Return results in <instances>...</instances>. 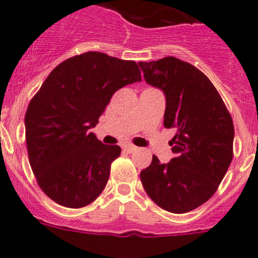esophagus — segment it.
I'll return each mask as SVG.
<instances>
[{"label": "esophagus", "instance_id": "1", "mask_svg": "<svg viewBox=\"0 0 258 258\" xmlns=\"http://www.w3.org/2000/svg\"><path fill=\"white\" fill-rule=\"evenodd\" d=\"M124 150H125V151H126V152H129V154H131V152L137 151V150H138V149H137L136 146H133V145H125V146H124Z\"/></svg>", "mask_w": 258, "mask_h": 258}]
</instances>
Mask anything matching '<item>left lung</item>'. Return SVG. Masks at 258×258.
<instances>
[{
  "mask_svg": "<svg viewBox=\"0 0 258 258\" xmlns=\"http://www.w3.org/2000/svg\"><path fill=\"white\" fill-rule=\"evenodd\" d=\"M138 64L146 83L165 95L164 126L177 131L170 142L174 157L161 164L154 155L141 181L160 208L186 213L216 192L229 169L231 116L208 77L187 61L165 56Z\"/></svg>",
  "mask_w": 258,
  "mask_h": 258,
  "instance_id": "1",
  "label": "left lung"
}]
</instances>
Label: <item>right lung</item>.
I'll return each instance as SVG.
<instances>
[{
  "instance_id": "add662e5",
  "label": "right lung",
  "mask_w": 258,
  "mask_h": 258,
  "mask_svg": "<svg viewBox=\"0 0 258 258\" xmlns=\"http://www.w3.org/2000/svg\"><path fill=\"white\" fill-rule=\"evenodd\" d=\"M142 81L133 60L89 51L56 66L27 108L29 164L40 187L68 208L94 202L120 156L117 145H104L90 132L113 93Z\"/></svg>"
}]
</instances>
